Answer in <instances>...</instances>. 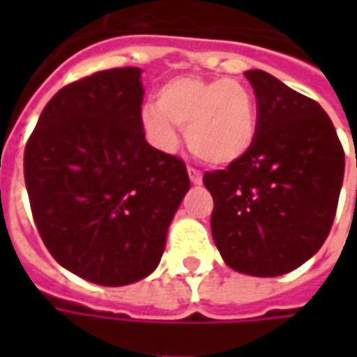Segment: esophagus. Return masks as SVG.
Here are the masks:
<instances>
[{"label": "esophagus", "mask_w": 357, "mask_h": 357, "mask_svg": "<svg viewBox=\"0 0 357 357\" xmlns=\"http://www.w3.org/2000/svg\"><path fill=\"white\" fill-rule=\"evenodd\" d=\"M187 172H189V179H191V183H195V185L202 183V172L201 170H197V168H193V166H189V168H187Z\"/></svg>", "instance_id": "esophagus-1"}]
</instances>
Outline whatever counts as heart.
I'll return each instance as SVG.
<instances>
[{"label":"heart","mask_w":357,"mask_h":357,"mask_svg":"<svg viewBox=\"0 0 357 357\" xmlns=\"http://www.w3.org/2000/svg\"><path fill=\"white\" fill-rule=\"evenodd\" d=\"M141 122L158 149L178 147L176 125L185 130L195 156L214 166H227L255 145L258 105L252 89L239 80L178 76L158 89L156 105L143 109Z\"/></svg>","instance_id":"heart-1"}]
</instances>
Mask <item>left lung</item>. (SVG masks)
<instances>
[{
	"instance_id": "obj_1",
	"label": "left lung",
	"mask_w": 357,
	"mask_h": 357,
	"mask_svg": "<svg viewBox=\"0 0 357 357\" xmlns=\"http://www.w3.org/2000/svg\"><path fill=\"white\" fill-rule=\"evenodd\" d=\"M258 133L247 155L204 174L212 237L225 264L256 277L289 273L321 248L337 214L344 149L321 105L248 70Z\"/></svg>"
}]
</instances>
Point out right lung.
<instances>
[{
	"label": "right lung",
	"mask_w": 357,
	"mask_h": 357,
	"mask_svg": "<svg viewBox=\"0 0 357 357\" xmlns=\"http://www.w3.org/2000/svg\"><path fill=\"white\" fill-rule=\"evenodd\" d=\"M135 66L61 88L24 149V183L51 256L105 287L147 277L189 189L185 162L145 141Z\"/></svg>",
	"instance_id": "right-lung-1"
}]
</instances>
